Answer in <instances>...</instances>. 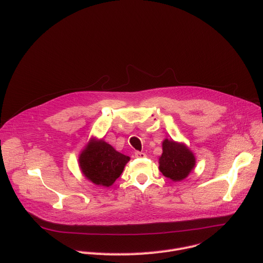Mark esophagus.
Masks as SVG:
<instances>
[{
  "label": "esophagus",
  "instance_id": "obj_1",
  "mask_svg": "<svg viewBox=\"0 0 263 263\" xmlns=\"http://www.w3.org/2000/svg\"><path fill=\"white\" fill-rule=\"evenodd\" d=\"M134 156H135L136 158H143V157H145L146 155H145L144 153H142V152H135Z\"/></svg>",
  "mask_w": 263,
  "mask_h": 263
}]
</instances>
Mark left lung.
<instances>
[{"instance_id": "obj_1", "label": "left lung", "mask_w": 263, "mask_h": 263, "mask_svg": "<svg viewBox=\"0 0 263 263\" xmlns=\"http://www.w3.org/2000/svg\"><path fill=\"white\" fill-rule=\"evenodd\" d=\"M196 166V156L184 142L165 138L162 141V154L159 157V171L174 182L189 177Z\"/></svg>"}]
</instances>
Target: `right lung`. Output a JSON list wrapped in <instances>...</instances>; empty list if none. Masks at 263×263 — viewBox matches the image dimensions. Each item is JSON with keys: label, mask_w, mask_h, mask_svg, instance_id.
<instances>
[{"label": "right lung", "mask_w": 263, "mask_h": 263, "mask_svg": "<svg viewBox=\"0 0 263 263\" xmlns=\"http://www.w3.org/2000/svg\"><path fill=\"white\" fill-rule=\"evenodd\" d=\"M130 157L104 141L90 139L79 155V167L83 176L98 186L109 187L122 175Z\"/></svg>", "instance_id": "1"}]
</instances>
